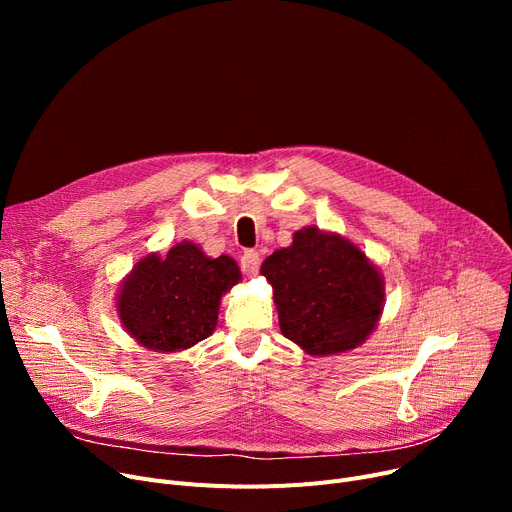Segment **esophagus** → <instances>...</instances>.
Returning <instances> with one entry per match:
<instances>
[{
  "label": "esophagus",
  "instance_id": "obj_1",
  "mask_svg": "<svg viewBox=\"0 0 512 512\" xmlns=\"http://www.w3.org/2000/svg\"><path fill=\"white\" fill-rule=\"evenodd\" d=\"M240 267L247 276H255L259 272V255L255 251H245L240 257Z\"/></svg>",
  "mask_w": 512,
  "mask_h": 512
}]
</instances>
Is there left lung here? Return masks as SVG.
I'll return each mask as SVG.
<instances>
[{"mask_svg":"<svg viewBox=\"0 0 512 512\" xmlns=\"http://www.w3.org/2000/svg\"><path fill=\"white\" fill-rule=\"evenodd\" d=\"M282 334L311 357L353 351L378 326L384 278L348 238L305 226L261 265Z\"/></svg>","mask_w":512,"mask_h":512,"instance_id":"left-lung-1","label":"left lung"}]
</instances>
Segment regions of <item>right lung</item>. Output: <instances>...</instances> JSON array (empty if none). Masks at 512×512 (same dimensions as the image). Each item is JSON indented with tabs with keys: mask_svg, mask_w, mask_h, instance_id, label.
Instances as JSON below:
<instances>
[{
	"mask_svg": "<svg viewBox=\"0 0 512 512\" xmlns=\"http://www.w3.org/2000/svg\"><path fill=\"white\" fill-rule=\"evenodd\" d=\"M242 280L232 257H207L182 240L149 253L122 280L116 309L124 330L155 353H178L213 334L224 294Z\"/></svg>",
	"mask_w": 512,
	"mask_h": 512,
	"instance_id": "1",
	"label": "right lung"
}]
</instances>
